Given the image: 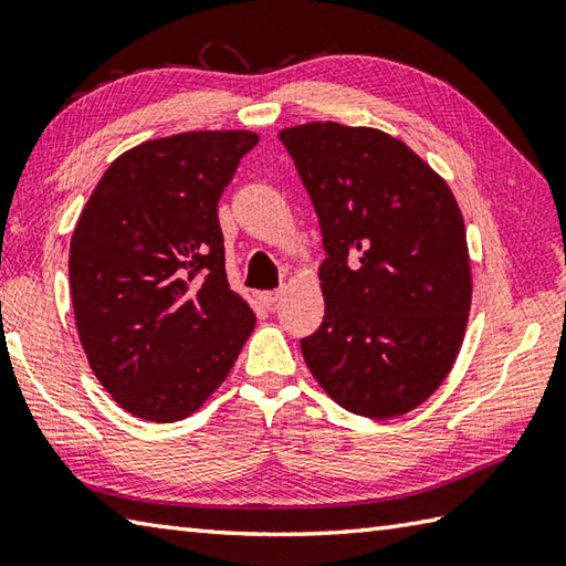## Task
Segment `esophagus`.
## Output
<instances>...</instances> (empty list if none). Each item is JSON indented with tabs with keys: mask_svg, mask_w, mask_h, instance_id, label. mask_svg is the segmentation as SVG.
<instances>
[{
	"mask_svg": "<svg viewBox=\"0 0 566 566\" xmlns=\"http://www.w3.org/2000/svg\"><path fill=\"white\" fill-rule=\"evenodd\" d=\"M276 302H280V292H262L260 294V304L272 308Z\"/></svg>",
	"mask_w": 566,
	"mask_h": 566,
	"instance_id": "obj_1",
	"label": "esophagus"
}]
</instances>
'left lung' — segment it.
I'll list each match as a JSON object with an SVG mask.
<instances>
[{
  "mask_svg": "<svg viewBox=\"0 0 566 566\" xmlns=\"http://www.w3.org/2000/svg\"><path fill=\"white\" fill-rule=\"evenodd\" d=\"M321 223L326 316L302 338L311 375L350 413L394 418L448 377L464 338L472 274L444 179L377 128H284Z\"/></svg>",
  "mask_w": 566,
  "mask_h": 566,
  "instance_id": "left-lung-1",
  "label": "left lung"
}]
</instances>
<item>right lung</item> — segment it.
<instances>
[{
	"label": "right lung",
	"mask_w": 566,
	"mask_h": 566,
	"mask_svg": "<svg viewBox=\"0 0 566 566\" xmlns=\"http://www.w3.org/2000/svg\"><path fill=\"white\" fill-rule=\"evenodd\" d=\"M250 130H191L116 158L70 240V294L90 367L138 418L172 423L221 387L255 314L231 292L219 199Z\"/></svg>",
	"instance_id": "1"
}]
</instances>
